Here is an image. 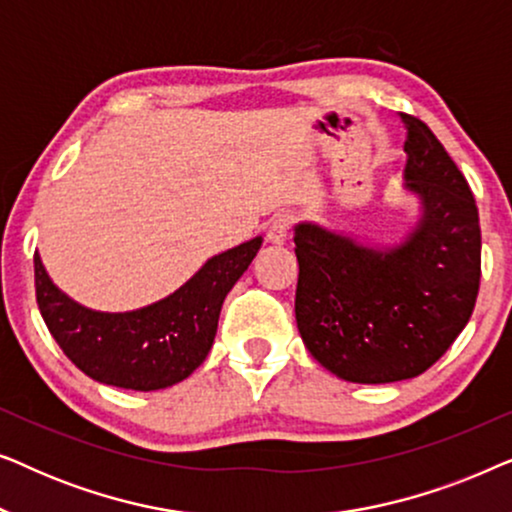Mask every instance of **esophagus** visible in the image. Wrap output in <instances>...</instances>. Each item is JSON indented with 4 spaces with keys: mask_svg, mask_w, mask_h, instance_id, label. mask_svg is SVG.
<instances>
[{
    "mask_svg": "<svg viewBox=\"0 0 512 512\" xmlns=\"http://www.w3.org/2000/svg\"><path fill=\"white\" fill-rule=\"evenodd\" d=\"M293 226V216L289 212H282V214H275L268 223V240L272 244H284L286 237H289V230Z\"/></svg>",
    "mask_w": 512,
    "mask_h": 512,
    "instance_id": "esophagus-1",
    "label": "esophagus"
}]
</instances>
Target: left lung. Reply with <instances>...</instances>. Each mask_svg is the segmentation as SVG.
<instances>
[{
    "instance_id": "left-lung-1",
    "label": "left lung",
    "mask_w": 512,
    "mask_h": 512,
    "mask_svg": "<svg viewBox=\"0 0 512 512\" xmlns=\"http://www.w3.org/2000/svg\"><path fill=\"white\" fill-rule=\"evenodd\" d=\"M408 130L405 188L422 200L408 240L380 251L314 223L296 226V321L305 347L347 382L422 375L457 340L480 289V219L471 186L429 125Z\"/></svg>"
}]
</instances>
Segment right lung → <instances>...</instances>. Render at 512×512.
<instances>
[{"instance_id": "obj_1", "label": "right lung", "mask_w": 512, "mask_h": 512, "mask_svg": "<svg viewBox=\"0 0 512 512\" xmlns=\"http://www.w3.org/2000/svg\"><path fill=\"white\" fill-rule=\"evenodd\" d=\"M261 237L209 258L188 282L135 312H93L67 298L34 254V289L48 331L88 377L153 391L186 380L214 345L221 305L261 249Z\"/></svg>"}]
</instances>
